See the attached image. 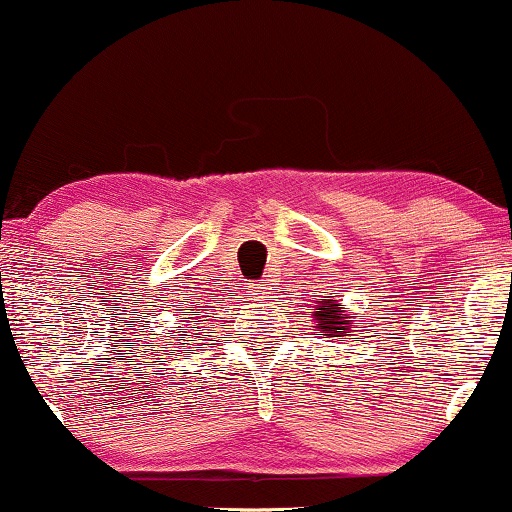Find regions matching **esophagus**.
Returning a JSON list of instances; mask_svg holds the SVG:
<instances>
[{
	"label": "esophagus",
	"instance_id": "obj_1",
	"mask_svg": "<svg viewBox=\"0 0 512 512\" xmlns=\"http://www.w3.org/2000/svg\"><path fill=\"white\" fill-rule=\"evenodd\" d=\"M262 291H264V283H255V288H252V295H260V298H262Z\"/></svg>",
	"mask_w": 512,
	"mask_h": 512
}]
</instances>
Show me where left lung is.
<instances>
[{
  "label": "left lung",
  "mask_w": 512,
  "mask_h": 512,
  "mask_svg": "<svg viewBox=\"0 0 512 512\" xmlns=\"http://www.w3.org/2000/svg\"><path fill=\"white\" fill-rule=\"evenodd\" d=\"M346 307H341L336 303H331V300H317V312H315V319H317V336L322 338H338V336H353V329H355V319H350L346 315Z\"/></svg>",
  "instance_id": "obj_1"
}]
</instances>
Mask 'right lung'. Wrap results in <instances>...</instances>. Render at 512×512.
Here are the masks:
<instances>
[{
    "mask_svg": "<svg viewBox=\"0 0 512 512\" xmlns=\"http://www.w3.org/2000/svg\"><path fill=\"white\" fill-rule=\"evenodd\" d=\"M190 329H193V331H195V329H197V326H190ZM190 329H188V326H186V331H183V334H181V336H188V334H190Z\"/></svg>",
    "mask_w": 512,
    "mask_h": 512,
    "instance_id": "1",
    "label": "right lung"
}]
</instances>
